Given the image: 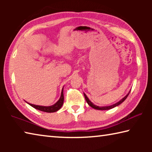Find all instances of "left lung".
Masks as SVG:
<instances>
[{"label": "left lung", "mask_w": 152, "mask_h": 152, "mask_svg": "<svg viewBox=\"0 0 152 152\" xmlns=\"http://www.w3.org/2000/svg\"><path fill=\"white\" fill-rule=\"evenodd\" d=\"M130 91L128 92L125 96L123 97L122 99H121L119 102H116V103L113 104L112 105H109V106H104V107H99V106H97V105H95L94 103H92V102L91 101H90L88 97H87V96H86L85 93H84V97H85V99H86V101L87 102V103L88 104L89 106H91L92 108H93V109H96V110H109V109H113V108H114L115 107H117L118 105L121 104L122 102L124 101L126 99H127L128 95L129 94Z\"/></svg>", "instance_id": "8db88e82"}]
</instances>
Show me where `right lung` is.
I'll list each match as a JSON object with an SVG mask.
<instances>
[{"label":"right lung","mask_w":152,"mask_h":152,"mask_svg":"<svg viewBox=\"0 0 152 152\" xmlns=\"http://www.w3.org/2000/svg\"><path fill=\"white\" fill-rule=\"evenodd\" d=\"M63 91H64V87L62 88V90H61V96L60 99H59L58 101L56 102L54 104L51 105V106H41V105H35V104L29 103V102H26L27 104L31 105L32 107L35 108V109L37 110H39L41 111H43L46 113H54V112L58 111V110H60L64 104V92Z\"/></svg>","instance_id":"add662e5"}]
</instances>
